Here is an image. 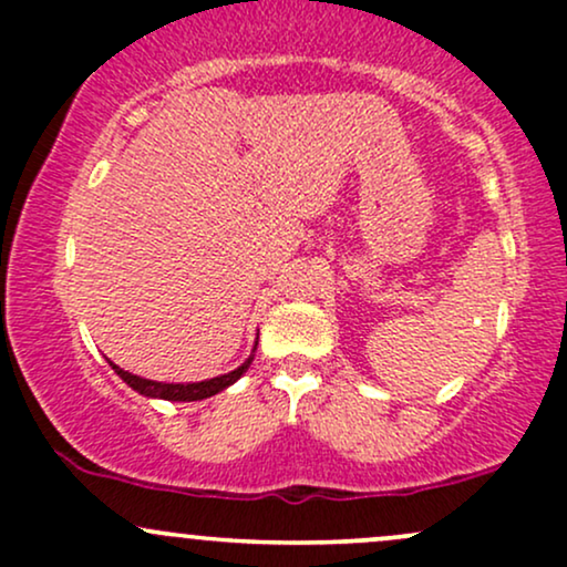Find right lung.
Masks as SVG:
<instances>
[{"instance_id":"add662e5","label":"right lung","mask_w":567,"mask_h":567,"mask_svg":"<svg viewBox=\"0 0 567 567\" xmlns=\"http://www.w3.org/2000/svg\"><path fill=\"white\" fill-rule=\"evenodd\" d=\"M252 360V357H250ZM250 360L245 362V365H239L237 370H231V373L226 375H218V379H210V381H199V383H162V381H148V379H141V375H133L127 373V370L122 368H114V373L120 375L122 381L127 383V386H133L138 394H146V396H159V400H175V402H194V400H205V396H213L218 392H224L229 383H234L239 379V375L245 373L247 368H250Z\"/></svg>"}]
</instances>
